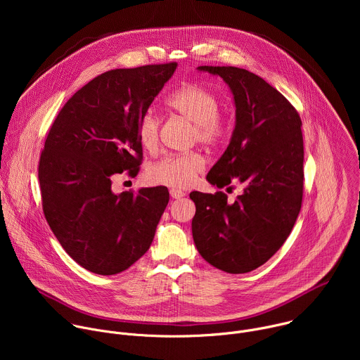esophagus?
Wrapping results in <instances>:
<instances>
[{
    "label": "esophagus",
    "instance_id": "1",
    "mask_svg": "<svg viewBox=\"0 0 360 360\" xmlns=\"http://www.w3.org/2000/svg\"><path fill=\"white\" fill-rule=\"evenodd\" d=\"M169 193H171L172 199H181L182 196H185V192L181 191V189H176V188H172V189L169 191Z\"/></svg>",
    "mask_w": 360,
    "mask_h": 360
}]
</instances>
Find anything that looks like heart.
I'll use <instances>...</instances> for the list:
<instances>
[{
    "label": "heart",
    "instance_id": "1",
    "mask_svg": "<svg viewBox=\"0 0 360 360\" xmlns=\"http://www.w3.org/2000/svg\"><path fill=\"white\" fill-rule=\"evenodd\" d=\"M168 108L193 125L195 139L205 145L219 142L225 134V125L219 118L221 102L208 88L186 84L168 96ZM136 136L141 146L152 152L160 142V118L146 111L138 121ZM203 169V158L199 153L167 155L150 165L148 174L153 182L175 188L189 186Z\"/></svg>",
    "mask_w": 360,
    "mask_h": 360
}]
</instances>
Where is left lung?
Returning <instances> with one entry per match:
<instances>
[{
  "mask_svg": "<svg viewBox=\"0 0 360 360\" xmlns=\"http://www.w3.org/2000/svg\"><path fill=\"white\" fill-rule=\"evenodd\" d=\"M221 77L235 104V128L207 181L243 185L229 202L224 192H191L192 236L202 258L228 274L264 265L288 239L303 193L302 121L290 102L265 79L236 67H198Z\"/></svg>",
  "mask_w": 360,
  "mask_h": 360,
  "instance_id": "left-lung-1",
  "label": "left lung"
}]
</instances>
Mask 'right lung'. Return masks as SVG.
<instances>
[{
    "label": "right lung",
    "mask_w": 360,
    "mask_h": 360,
    "mask_svg": "<svg viewBox=\"0 0 360 360\" xmlns=\"http://www.w3.org/2000/svg\"><path fill=\"white\" fill-rule=\"evenodd\" d=\"M176 67L101 74L68 99L48 132L38 168L44 215L64 250L89 272L128 269L155 236L168 189L115 193L111 179L138 174V121Z\"/></svg>",
    "instance_id": "add662e5"
}]
</instances>
